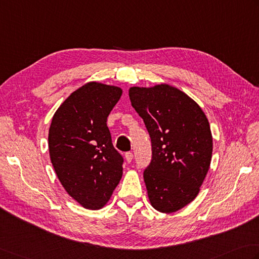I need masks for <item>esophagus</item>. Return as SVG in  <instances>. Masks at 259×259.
Returning a JSON list of instances; mask_svg holds the SVG:
<instances>
[{"label":"esophagus","mask_w":259,"mask_h":259,"mask_svg":"<svg viewBox=\"0 0 259 259\" xmlns=\"http://www.w3.org/2000/svg\"><path fill=\"white\" fill-rule=\"evenodd\" d=\"M125 160H126V163H131V161H133V158H134V155H133V153H125Z\"/></svg>","instance_id":"esophagus-1"}]
</instances>
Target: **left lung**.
Masks as SVG:
<instances>
[{"label":"left lung","instance_id":"8db88e82","mask_svg":"<svg viewBox=\"0 0 259 259\" xmlns=\"http://www.w3.org/2000/svg\"><path fill=\"white\" fill-rule=\"evenodd\" d=\"M131 105L148 130L153 158L144 171L151 206L171 213L191 203L209 171L210 123L193 99L168 84L129 89Z\"/></svg>","mask_w":259,"mask_h":259}]
</instances>
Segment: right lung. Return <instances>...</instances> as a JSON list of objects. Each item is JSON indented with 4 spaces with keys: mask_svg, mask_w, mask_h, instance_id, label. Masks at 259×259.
Instances as JSON below:
<instances>
[{
    "mask_svg": "<svg viewBox=\"0 0 259 259\" xmlns=\"http://www.w3.org/2000/svg\"><path fill=\"white\" fill-rule=\"evenodd\" d=\"M121 95L118 86L86 83L60 104L49 126V156L56 175L85 209H102L122 177L123 158L106 125Z\"/></svg>",
    "mask_w": 259,
    "mask_h": 259,
    "instance_id": "1",
    "label": "right lung"
}]
</instances>
